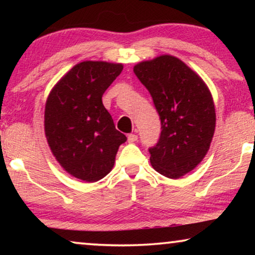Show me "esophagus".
Returning <instances> with one entry per match:
<instances>
[{"instance_id": "1", "label": "esophagus", "mask_w": 255, "mask_h": 255, "mask_svg": "<svg viewBox=\"0 0 255 255\" xmlns=\"http://www.w3.org/2000/svg\"><path fill=\"white\" fill-rule=\"evenodd\" d=\"M138 140V135L134 134V133H130L128 135V142H134Z\"/></svg>"}]
</instances>
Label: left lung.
I'll use <instances>...</instances> for the list:
<instances>
[{
    "instance_id": "obj_1",
    "label": "left lung",
    "mask_w": 255,
    "mask_h": 255,
    "mask_svg": "<svg viewBox=\"0 0 255 255\" xmlns=\"http://www.w3.org/2000/svg\"><path fill=\"white\" fill-rule=\"evenodd\" d=\"M151 94L161 120V134L149 151L153 168L169 179L186 175L210 148L216 111L208 86L174 55H159L133 67Z\"/></svg>"
}]
</instances>
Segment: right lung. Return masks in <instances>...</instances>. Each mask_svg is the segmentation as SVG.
Segmentation results:
<instances>
[{
	"label": "right lung",
	"instance_id": "obj_1",
	"mask_svg": "<svg viewBox=\"0 0 255 255\" xmlns=\"http://www.w3.org/2000/svg\"><path fill=\"white\" fill-rule=\"evenodd\" d=\"M122 71V64L79 62L48 94L44 115L47 144L59 165L76 179H103L127 141L102 103L104 92Z\"/></svg>",
	"mask_w": 255,
	"mask_h": 255
}]
</instances>
